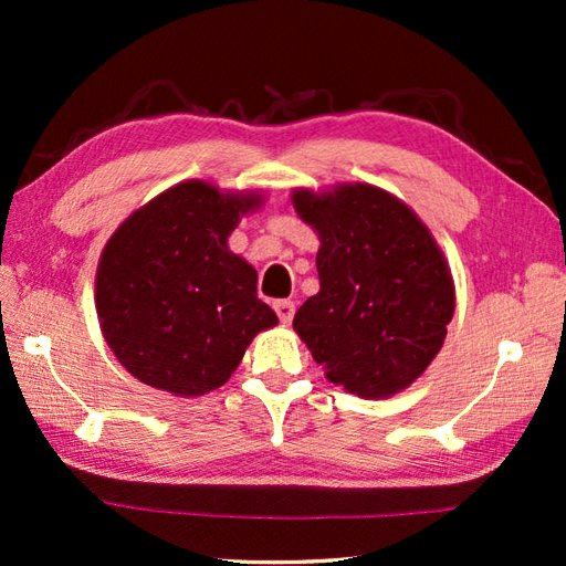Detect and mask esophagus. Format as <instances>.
<instances>
[{
	"label": "esophagus",
	"instance_id": "esophagus-1",
	"mask_svg": "<svg viewBox=\"0 0 566 566\" xmlns=\"http://www.w3.org/2000/svg\"><path fill=\"white\" fill-rule=\"evenodd\" d=\"M274 311L282 323H292L296 306H294V302H290V298H282V302H274Z\"/></svg>",
	"mask_w": 566,
	"mask_h": 566
}]
</instances>
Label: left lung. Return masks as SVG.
Segmentation results:
<instances>
[{
  "instance_id": "8db88e82",
  "label": "left lung",
  "mask_w": 566,
  "mask_h": 566,
  "mask_svg": "<svg viewBox=\"0 0 566 566\" xmlns=\"http://www.w3.org/2000/svg\"><path fill=\"white\" fill-rule=\"evenodd\" d=\"M292 201L321 240V292L296 311L298 338L333 384L363 399L411 387L454 314L436 238L401 199L371 185L296 189Z\"/></svg>"
}]
</instances>
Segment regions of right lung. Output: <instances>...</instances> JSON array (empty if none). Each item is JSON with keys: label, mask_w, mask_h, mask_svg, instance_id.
Instances as JSON below:
<instances>
[{"label": "right lung", "mask_w": 566, "mask_h": 566, "mask_svg": "<svg viewBox=\"0 0 566 566\" xmlns=\"http://www.w3.org/2000/svg\"><path fill=\"white\" fill-rule=\"evenodd\" d=\"M258 191L187 179L116 228L97 268V316L118 363L148 387L201 396L223 387L260 331L276 326L258 272L228 250Z\"/></svg>", "instance_id": "right-lung-1"}]
</instances>
